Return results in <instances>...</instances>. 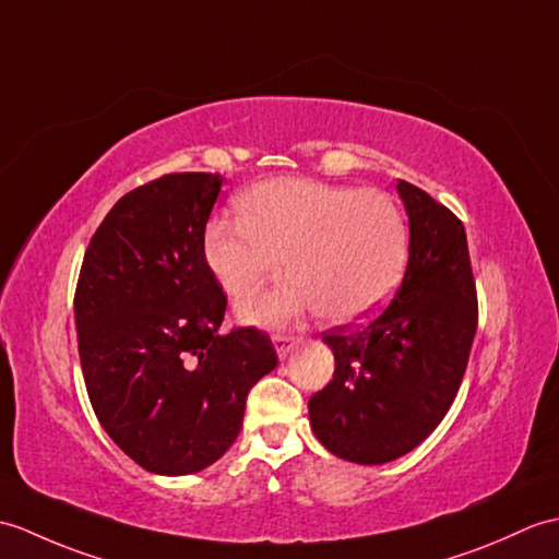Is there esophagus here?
<instances>
[{
	"mask_svg": "<svg viewBox=\"0 0 559 559\" xmlns=\"http://www.w3.org/2000/svg\"><path fill=\"white\" fill-rule=\"evenodd\" d=\"M274 347H276V355H278V359H285L288 357L290 353H293V347L300 343V338H295V335H285V333H276L274 338Z\"/></svg>",
	"mask_w": 559,
	"mask_h": 559,
	"instance_id": "1",
	"label": "esophagus"
}]
</instances>
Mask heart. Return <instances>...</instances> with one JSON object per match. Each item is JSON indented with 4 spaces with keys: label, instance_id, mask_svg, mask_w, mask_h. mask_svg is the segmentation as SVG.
<instances>
[{
    "label": "heart",
    "instance_id": "1",
    "mask_svg": "<svg viewBox=\"0 0 559 559\" xmlns=\"http://www.w3.org/2000/svg\"><path fill=\"white\" fill-rule=\"evenodd\" d=\"M242 218L218 216L204 230V262L230 297H248L283 271L281 288L238 307L254 326L278 329L319 311L355 323L393 295L409 257L402 206L383 190L309 178H274L240 200Z\"/></svg>",
    "mask_w": 559,
    "mask_h": 559
}]
</instances>
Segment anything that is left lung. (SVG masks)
I'll list each match as a JSON object with an SVG mask.
<instances>
[{
	"instance_id": "1",
	"label": "left lung",
	"mask_w": 559,
	"mask_h": 559,
	"mask_svg": "<svg viewBox=\"0 0 559 559\" xmlns=\"http://www.w3.org/2000/svg\"><path fill=\"white\" fill-rule=\"evenodd\" d=\"M409 259L395 297L365 326L323 333L333 381L309 397V421L335 457L385 464L417 448L455 400L476 335V285L462 221L397 180Z\"/></svg>"
}]
</instances>
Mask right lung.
I'll list each match as a JSON object with an SVG mask.
<instances>
[{"instance_id":"right-lung-1","label":"right lung","mask_w":559,"mask_h":559,"mask_svg":"<svg viewBox=\"0 0 559 559\" xmlns=\"http://www.w3.org/2000/svg\"><path fill=\"white\" fill-rule=\"evenodd\" d=\"M226 178L168 174L104 216L75 288L78 355L104 431L142 469L186 476L238 438L250 388L274 371L257 329L221 333L226 293L204 228Z\"/></svg>"}]
</instances>
